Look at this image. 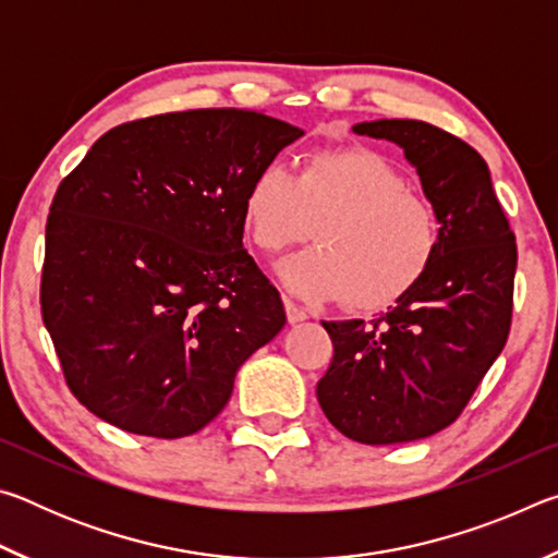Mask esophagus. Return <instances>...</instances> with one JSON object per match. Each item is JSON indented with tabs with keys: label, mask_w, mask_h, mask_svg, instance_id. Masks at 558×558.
Listing matches in <instances>:
<instances>
[{
	"label": "esophagus",
	"mask_w": 558,
	"mask_h": 558,
	"mask_svg": "<svg viewBox=\"0 0 558 558\" xmlns=\"http://www.w3.org/2000/svg\"><path fill=\"white\" fill-rule=\"evenodd\" d=\"M282 305H286V315H288V323L290 325H298V323H302V319H307V313L302 307H298L295 302L292 300H282Z\"/></svg>",
	"instance_id": "1"
}]
</instances>
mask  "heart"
Returning <instances> with one entry per match:
<instances>
[{
    "label": "heart",
    "instance_id": "1",
    "mask_svg": "<svg viewBox=\"0 0 558 558\" xmlns=\"http://www.w3.org/2000/svg\"><path fill=\"white\" fill-rule=\"evenodd\" d=\"M243 214L268 253L310 239L317 223L323 245L282 260L278 276L302 298H344L354 310H381L409 295L440 243L433 206L369 149H323L300 174L268 159L245 189Z\"/></svg>",
    "mask_w": 558,
    "mask_h": 558
}]
</instances>
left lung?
<instances>
[{
    "instance_id": "8db88e82",
    "label": "left lung",
    "mask_w": 558,
    "mask_h": 558,
    "mask_svg": "<svg viewBox=\"0 0 558 558\" xmlns=\"http://www.w3.org/2000/svg\"><path fill=\"white\" fill-rule=\"evenodd\" d=\"M352 130L403 149L440 226L436 260L389 313L323 323L335 344L317 384L329 423L356 442L393 446L450 426L505 349L517 243L477 149L421 120Z\"/></svg>"
}]
</instances>
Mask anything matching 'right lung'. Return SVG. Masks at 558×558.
<instances>
[{
    "label": "right lung",
    "mask_w": 558,
    "mask_h": 558,
    "mask_svg": "<svg viewBox=\"0 0 558 558\" xmlns=\"http://www.w3.org/2000/svg\"><path fill=\"white\" fill-rule=\"evenodd\" d=\"M305 135L256 110L167 112L106 132L46 223L41 315L90 413L149 438L202 430L286 325L243 248L245 189Z\"/></svg>",
    "instance_id": "1"
}]
</instances>
